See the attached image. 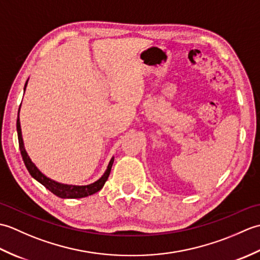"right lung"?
<instances>
[{
    "label": "right lung",
    "mask_w": 260,
    "mask_h": 260,
    "mask_svg": "<svg viewBox=\"0 0 260 260\" xmlns=\"http://www.w3.org/2000/svg\"><path fill=\"white\" fill-rule=\"evenodd\" d=\"M29 80V79H27ZM27 80L24 85V91L27 85ZM21 107V105H20ZM16 131H18V139H19V146H20V151H21V155L22 158H23V162L25 164V167L29 171V173L35 180H37L39 183H41L43 186H46L47 189L52 192L54 196H57L59 198L62 199H80V198H85L88 196L95 194L96 192L103 189V186L105 184V182L107 181L110 170H112L113 163H114V157H112L108 167L105 171V173L102 175V178H99L97 181L93 182V183L87 184V185H73V184H63V183H59V182L51 180L50 178H48L45 174H43L40 170H39L36 164L31 161L30 156L27 155V153L25 151L24 147V143H23V137H22V131H21V124H20V108L18 112V119H16Z\"/></svg>",
    "instance_id": "right-lung-1"
}]
</instances>
